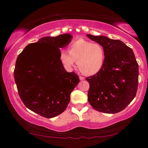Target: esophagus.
Masks as SVG:
<instances>
[{
	"mask_svg": "<svg viewBox=\"0 0 148 148\" xmlns=\"http://www.w3.org/2000/svg\"><path fill=\"white\" fill-rule=\"evenodd\" d=\"M79 79L81 81H83V80L85 79V78L84 77H82V76H79Z\"/></svg>",
	"mask_w": 148,
	"mask_h": 148,
	"instance_id": "obj_1",
	"label": "esophagus"
}]
</instances>
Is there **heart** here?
I'll use <instances>...</instances> for the list:
<instances>
[{
  "label": "heart",
  "mask_w": 148,
  "mask_h": 148,
  "mask_svg": "<svg viewBox=\"0 0 148 148\" xmlns=\"http://www.w3.org/2000/svg\"><path fill=\"white\" fill-rule=\"evenodd\" d=\"M69 52H60V60L66 69H71L75 60L79 69L86 75H93L102 69L105 61L104 48L82 38L75 40L69 46Z\"/></svg>",
  "instance_id": "b5f03b06"
}]
</instances>
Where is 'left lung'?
Wrapping results in <instances>:
<instances>
[{
  "label": "left lung",
  "instance_id": "left-lung-1",
  "mask_svg": "<svg viewBox=\"0 0 148 148\" xmlns=\"http://www.w3.org/2000/svg\"><path fill=\"white\" fill-rule=\"evenodd\" d=\"M87 36L100 44L106 55L102 69L86 77L90 83L88 102L99 112H121L134 99L138 87L139 66L133 50L121 40L104 36Z\"/></svg>",
  "mask_w": 148,
  "mask_h": 148
}]
</instances>
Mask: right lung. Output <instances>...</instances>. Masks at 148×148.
Masks as SVG:
<instances>
[{
    "label": "right lung",
    "instance_id": "add662e5",
    "mask_svg": "<svg viewBox=\"0 0 148 148\" xmlns=\"http://www.w3.org/2000/svg\"><path fill=\"white\" fill-rule=\"evenodd\" d=\"M72 38L69 34L42 38L26 46L16 60L14 78L20 98L27 108L45 118L64 112L79 82L77 75L66 71L60 60V48Z\"/></svg>",
    "mask_w": 148,
    "mask_h": 148
}]
</instances>
